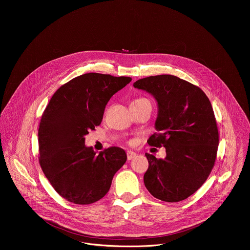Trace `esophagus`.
<instances>
[{
    "label": "esophagus",
    "instance_id": "obj_1",
    "mask_svg": "<svg viewBox=\"0 0 250 250\" xmlns=\"http://www.w3.org/2000/svg\"><path fill=\"white\" fill-rule=\"evenodd\" d=\"M135 157H136V153H135V152H133V151H127V159H128V161L133 160Z\"/></svg>",
    "mask_w": 250,
    "mask_h": 250
}]
</instances>
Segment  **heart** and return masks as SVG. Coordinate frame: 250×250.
<instances>
[{"label":"heart","mask_w":250,"mask_h":250,"mask_svg":"<svg viewBox=\"0 0 250 250\" xmlns=\"http://www.w3.org/2000/svg\"><path fill=\"white\" fill-rule=\"evenodd\" d=\"M144 100H148V99L142 97V98H138V99H136V100H134V101H144ZM134 101H133V102H134Z\"/></svg>","instance_id":"heart-1"}]
</instances>
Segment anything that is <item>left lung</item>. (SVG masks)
<instances>
[{"label":"left lung","mask_w":250,"mask_h":250,"mask_svg":"<svg viewBox=\"0 0 250 250\" xmlns=\"http://www.w3.org/2000/svg\"><path fill=\"white\" fill-rule=\"evenodd\" d=\"M134 87L157 101V133L148 143L164 146L167 152L165 159L145 154L149 167L144 185L162 201H182L204 184L214 167L219 139L211 102L198 86L172 75L143 78Z\"/></svg>","instance_id":"8db88e82"}]
</instances>
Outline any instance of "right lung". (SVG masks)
Here are the masks:
<instances>
[{
    "mask_svg": "<svg viewBox=\"0 0 250 250\" xmlns=\"http://www.w3.org/2000/svg\"><path fill=\"white\" fill-rule=\"evenodd\" d=\"M130 77L86 73L62 85L45 108L38 129L39 164L55 190L80 205L107 194L111 181L127 161L122 148L97 155L84 136L100 125L105 107Z\"/></svg>",
    "mask_w": 250,
    "mask_h": 250,
    "instance_id": "1",
    "label": "right lung"
}]
</instances>
